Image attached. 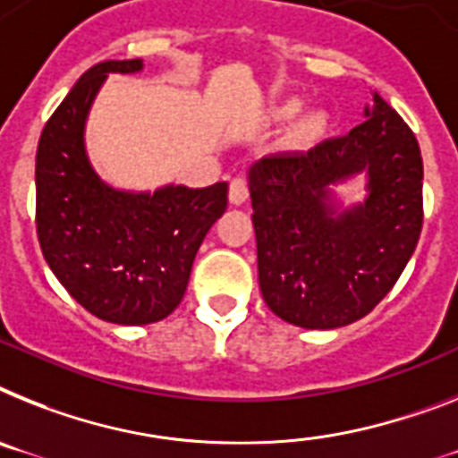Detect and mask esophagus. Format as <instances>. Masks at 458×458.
Returning a JSON list of instances; mask_svg holds the SVG:
<instances>
[{"label": "esophagus", "mask_w": 458, "mask_h": 458, "mask_svg": "<svg viewBox=\"0 0 458 458\" xmlns=\"http://www.w3.org/2000/svg\"><path fill=\"white\" fill-rule=\"evenodd\" d=\"M249 199V186H247V179L244 176H235L233 182H230V202L233 205H244Z\"/></svg>", "instance_id": "1"}]
</instances>
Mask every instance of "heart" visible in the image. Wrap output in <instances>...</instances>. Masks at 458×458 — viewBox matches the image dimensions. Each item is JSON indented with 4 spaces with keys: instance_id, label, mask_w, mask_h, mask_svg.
<instances>
[{
    "instance_id": "1",
    "label": "heart",
    "mask_w": 458,
    "mask_h": 458,
    "mask_svg": "<svg viewBox=\"0 0 458 458\" xmlns=\"http://www.w3.org/2000/svg\"><path fill=\"white\" fill-rule=\"evenodd\" d=\"M284 111H286V114H295V111H298V102H288L286 109ZM318 128H321V118L307 116V118H302L301 125H298V132H301V137L310 140V137H314V134L318 132Z\"/></svg>"
}]
</instances>
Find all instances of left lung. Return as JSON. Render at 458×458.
I'll list each match as a JSON object with an SVG mask.
<instances>
[{
	"instance_id": "1",
	"label": "left lung",
	"mask_w": 458,
	"mask_h": 458,
	"mask_svg": "<svg viewBox=\"0 0 458 458\" xmlns=\"http://www.w3.org/2000/svg\"><path fill=\"white\" fill-rule=\"evenodd\" d=\"M367 179L363 203L335 188ZM424 163L417 137L377 92L366 121L307 153H275L249 167L259 284L272 312L301 328L366 317L405 270L421 233Z\"/></svg>"
}]
</instances>
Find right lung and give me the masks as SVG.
Masks as SVG:
<instances>
[{"instance_id": "right-lung-1", "label": "right lung", "mask_w": 458, "mask_h": 458, "mask_svg": "<svg viewBox=\"0 0 458 458\" xmlns=\"http://www.w3.org/2000/svg\"><path fill=\"white\" fill-rule=\"evenodd\" d=\"M141 60H105L76 81L37 148V235L67 293L102 321L156 324L186 293L195 253L228 207V183L121 191L95 172L86 121L109 74Z\"/></svg>"}]
</instances>
